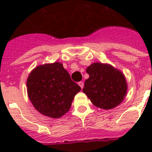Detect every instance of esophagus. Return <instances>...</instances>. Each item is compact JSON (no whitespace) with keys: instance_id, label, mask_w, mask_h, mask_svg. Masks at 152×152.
I'll return each instance as SVG.
<instances>
[{"instance_id":"34e87169","label":"esophagus","mask_w":152,"mask_h":152,"mask_svg":"<svg viewBox=\"0 0 152 152\" xmlns=\"http://www.w3.org/2000/svg\"><path fill=\"white\" fill-rule=\"evenodd\" d=\"M78 84H79V86H80V87L81 88H82V89H83V85H84V83H83V82H79L78 83Z\"/></svg>"}]
</instances>
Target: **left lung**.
I'll list each match as a JSON object with an SVG mask.
<instances>
[{
	"label": "left lung",
	"mask_w": 152,
	"mask_h": 152,
	"mask_svg": "<svg viewBox=\"0 0 152 152\" xmlns=\"http://www.w3.org/2000/svg\"><path fill=\"white\" fill-rule=\"evenodd\" d=\"M89 78L84 83L85 93L97 107L110 110L123 101L127 92L124 74L107 64L93 63L87 69Z\"/></svg>",
	"instance_id": "1"
}]
</instances>
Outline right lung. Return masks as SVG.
<instances>
[{"label":"right lung","mask_w":152,"mask_h":152,"mask_svg":"<svg viewBox=\"0 0 152 152\" xmlns=\"http://www.w3.org/2000/svg\"><path fill=\"white\" fill-rule=\"evenodd\" d=\"M27 95L39 113L52 118H61L69 110L80 87L72 80L61 63L39 65L27 80Z\"/></svg>","instance_id":"obj_1"}]
</instances>
